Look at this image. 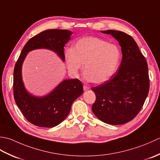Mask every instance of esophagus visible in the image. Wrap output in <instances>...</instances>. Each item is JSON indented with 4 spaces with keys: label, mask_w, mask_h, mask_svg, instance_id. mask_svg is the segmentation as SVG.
Wrapping results in <instances>:
<instances>
[{
    "label": "esophagus",
    "mask_w": 160,
    "mask_h": 160,
    "mask_svg": "<svg viewBox=\"0 0 160 160\" xmlns=\"http://www.w3.org/2000/svg\"><path fill=\"white\" fill-rule=\"evenodd\" d=\"M83 89H84V91H89V90L90 89V88H89V87L84 85V86L83 87Z\"/></svg>",
    "instance_id": "34e87169"
}]
</instances>
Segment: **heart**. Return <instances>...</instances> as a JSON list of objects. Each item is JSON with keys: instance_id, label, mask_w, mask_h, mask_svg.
<instances>
[{"instance_id": "heart-1", "label": "heart", "mask_w": 160, "mask_h": 160, "mask_svg": "<svg viewBox=\"0 0 160 160\" xmlns=\"http://www.w3.org/2000/svg\"><path fill=\"white\" fill-rule=\"evenodd\" d=\"M121 51L119 47L97 37L87 36L78 40L72 49L65 52L68 69L77 75L82 69L86 78L94 84L107 82L120 66Z\"/></svg>"}]
</instances>
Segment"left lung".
<instances>
[{
  "mask_svg": "<svg viewBox=\"0 0 160 160\" xmlns=\"http://www.w3.org/2000/svg\"><path fill=\"white\" fill-rule=\"evenodd\" d=\"M101 32L111 34L118 40L122 58L117 72L110 80L91 88L96 96L92 111L104 123L123 124L136 116L148 96V64L131 36L115 30Z\"/></svg>",
  "mask_w": 160,
  "mask_h": 160,
  "instance_id": "obj_1",
  "label": "left lung"
}]
</instances>
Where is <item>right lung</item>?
<instances>
[{
  "label": "right lung",
  "mask_w": 160,
  "mask_h": 160,
  "mask_svg": "<svg viewBox=\"0 0 160 160\" xmlns=\"http://www.w3.org/2000/svg\"><path fill=\"white\" fill-rule=\"evenodd\" d=\"M73 32L67 29H48L33 36L24 46L13 71V96L17 106L32 124L52 128L58 125L69 113L71 105L83 93V85L78 79L62 81L46 96L38 97L29 93L24 85L22 66L31 51L46 49L53 51L63 62L64 47Z\"/></svg>",
  "instance_id": "1"
}]
</instances>
